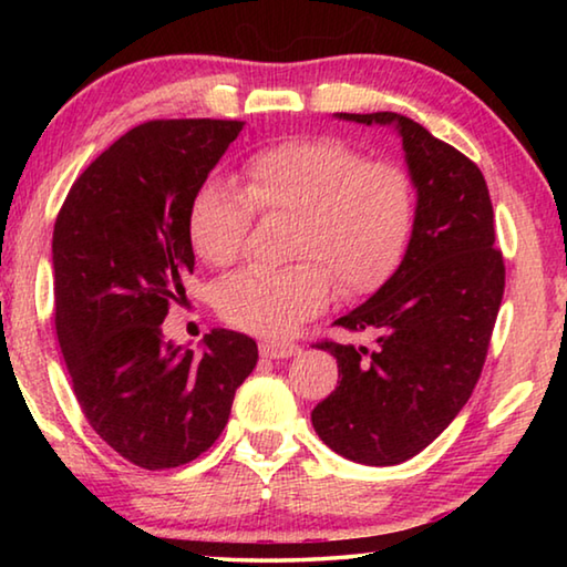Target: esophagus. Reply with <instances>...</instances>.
<instances>
[{
  "mask_svg": "<svg viewBox=\"0 0 567 567\" xmlns=\"http://www.w3.org/2000/svg\"><path fill=\"white\" fill-rule=\"evenodd\" d=\"M300 352L295 342H275V340H265L260 342V354L267 360H285L292 358V354Z\"/></svg>",
  "mask_w": 567,
  "mask_h": 567,
  "instance_id": "1",
  "label": "esophagus"
}]
</instances>
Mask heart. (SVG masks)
Returning <instances> with one entry per match:
<instances>
[{"mask_svg": "<svg viewBox=\"0 0 567 567\" xmlns=\"http://www.w3.org/2000/svg\"><path fill=\"white\" fill-rule=\"evenodd\" d=\"M255 209L295 215L282 270H245L217 292L219 315L265 338L290 334L330 305L334 280L348 295L380 287L405 252L415 187L395 162L364 159L334 137H297L255 152L245 187L213 177L189 205V239L207 265H233L247 245Z\"/></svg>", "mask_w": 567, "mask_h": 567, "instance_id": "obj_1", "label": "heart"}]
</instances>
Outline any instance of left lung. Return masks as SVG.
Instances as JSON below:
<instances>
[{
    "mask_svg": "<svg viewBox=\"0 0 567 567\" xmlns=\"http://www.w3.org/2000/svg\"><path fill=\"white\" fill-rule=\"evenodd\" d=\"M334 117L395 127L417 203L398 270L338 320L354 332L372 330L375 344H318L338 360L340 380L312 410V427L352 463L398 465L433 443L473 395L505 265L475 162L398 112Z\"/></svg>",
    "mask_w": 567,
    "mask_h": 567,
    "instance_id": "left-lung-1",
    "label": "left lung"
}]
</instances>
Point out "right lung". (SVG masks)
I'll return each instance as SVG.
<instances>
[{
  "label": "right lung",
  "mask_w": 567,
  "mask_h": 567,
  "mask_svg": "<svg viewBox=\"0 0 567 567\" xmlns=\"http://www.w3.org/2000/svg\"><path fill=\"white\" fill-rule=\"evenodd\" d=\"M237 120H155L114 142L54 223V324L94 433L145 470L203 455L257 364L247 334L213 330L203 352L159 324L195 267L189 205L243 132Z\"/></svg>",
  "instance_id": "1"
}]
</instances>
